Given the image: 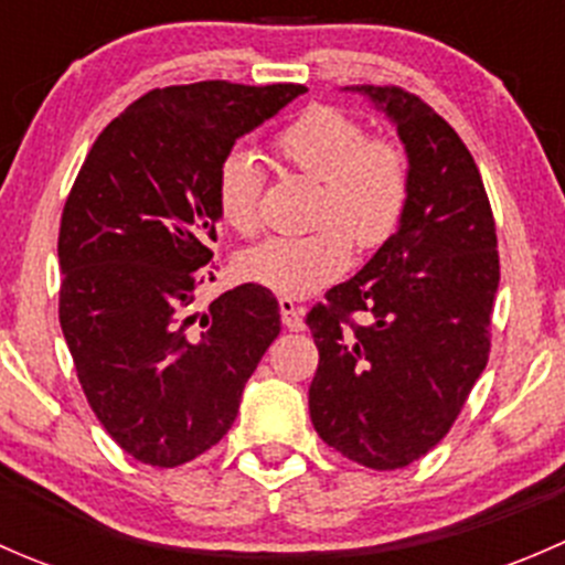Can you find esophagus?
I'll return each instance as SVG.
<instances>
[{
    "label": "esophagus",
    "mask_w": 565,
    "mask_h": 565,
    "mask_svg": "<svg viewBox=\"0 0 565 565\" xmlns=\"http://www.w3.org/2000/svg\"><path fill=\"white\" fill-rule=\"evenodd\" d=\"M278 309H281V322L287 330H303L306 322H303V309H300L298 303H295L292 298H278Z\"/></svg>",
    "instance_id": "esophagus-1"
}]
</instances>
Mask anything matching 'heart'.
Returning a JSON list of instances; mask_svg holds the SVG:
<instances>
[{
	"instance_id": "heart-1",
	"label": "heart",
	"mask_w": 565,
	"mask_h": 565,
	"mask_svg": "<svg viewBox=\"0 0 565 565\" xmlns=\"http://www.w3.org/2000/svg\"><path fill=\"white\" fill-rule=\"evenodd\" d=\"M284 167L319 182L315 232L270 237L241 256V273L284 298H306L350 267L352 238L374 248L396 232L409 196L407 158L393 141L366 139V128L333 106H309L273 139ZM262 172L235 150L215 177V207L237 235H256Z\"/></svg>"
}]
</instances>
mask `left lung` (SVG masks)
<instances>
[{"label":"left lung","instance_id":"left-lung-1","mask_svg":"<svg viewBox=\"0 0 565 565\" xmlns=\"http://www.w3.org/2000/svg\"><path fill=\"white\" fill-rule=\"evenodd\" d=\"M344 89L393 122L409 196L377 254L306 317L319 350L309 413L341 457L398 470L448 435L487 369L498 235L476 161L435 108L398 87Z\"/></svg>","mask_w":565,"mask_h":565}]
</instances>
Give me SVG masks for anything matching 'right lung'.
Here are the masks:
<instances>
[{
	"label": "right lung",
	"mask_w": 565,
	"mask_h": 565,
	"mask_svg": "<svg viewBox=\"0 0 565 565\" xmlns=\"http://www.w3.org/2000/svg\"><path fill=\"white\" fill-rule=\"evenodd\" d=\"M303 93L230 82L152 89L106 125L73 182L56 246L62 333L93 413L145 465L177 467L213 448L281 333L259 284L207 311L193 300L221 221V161Z\"/></svg>",
	"instance_id": "add662e5"
}]
</instances>
